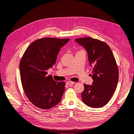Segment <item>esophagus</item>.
Masks as SVG:
<instances>
[{
    "label": "esophagus",
    "instance_id": "1",
    "mask_svg": "<svg viewBox=\"0 0 134 134\" xmlns=\"http://www.w3.org/2000/svg\"><path fill=\"white\" fill-rule=\"evenodd\" d=\"M75 83L73 82H71V81H68V82H66L67 85H71V84H74Z\"/></svg>",
    "mask_w": 134,
    "mask_h": 134
}]
</instances>
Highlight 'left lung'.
Segmentation results:
<instances>
[{
  "mask_svg": "<svg viewBox=\"0 0 134 134\" xmlns=\"http://www.w3.org/2000/svg\"><path fill=\"white\" fill-rule=\"evenodd\" d=\"M75 41L86 50L93 69L92 85L84 84L83 102L92 108L102 107L111 98L118 83L119 69L114 56L108 44L99 40L84 37Z\"/></svg>",
  "mask_w": 134,
  "mask_h": 134,
  "instance_id": "left-lung-1",
  "label": "left lung"
}]
</instances>
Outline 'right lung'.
<instances>
[{"mask_svg": "<svg viewBox=\"0 0 134 134\" xmlns=\"http://www.w3.org/2000/svg\"><path fill=\"white\" fill-rule=\"evenodd\" d=\"M69 38H43L32 42L24 53L19 64L22 87L27 98L41 109L58 104L65 91L64 82H56L47 70L56 63L60 48Z\"/></svg>", "mask_w": 134, "mask_h": 134, "instance_id": "obj_1", "label": "right lung"}]
</instances>
